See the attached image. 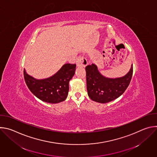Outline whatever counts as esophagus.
Here are the masks:
<instances>
[{"mask_svg":"<svg viewBox=\"0 0 157 157\" xmlns=\"http://www.w3.org/2000/svg\"><path fill=\"white\" fill-rule=\"evenodd\" d=\"M87 64V61L84 56H79L77 58V65L85 67Z\"/></svg>","mask_w":157,"mask_h":157,"instance_id":"34e87169","label":"esophagus"}]
</instances>
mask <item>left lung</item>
Returning a JSON list of instances; mask_svg holds the SVG:
<instances>
[{
    "instance_id": "left-lung-1",
    "label": "left lung",
    "mask_w": 157,
    "mask_h": 157,
    "mask_svg": "<svg viewBox=\"0 0 157 157\" xmlns=\"http://www.w3.org/2000/svg\"><path fill=\"white\" fill-rule=\"evenodd\" d=\"M87 91L89 97L99 103H107L121 96L128 86L133 74V64L124 77L110 79L102 76L94 64L86 67Z\"/></svg>"
}]
</instances>
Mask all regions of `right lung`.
Here are the masks:
<instances>
[{"instance_id": "right-lung-1", "label": "right lung", "mask_w": 157, "mask_h": 157, "mask_svg": "<svg viewBox=\"0 0 157 157\" xmlns=\"http://www.w3.org/2000/svg\"><path fill=\"white\" fill-rule=\"evenodd\" d=\"M76 64L67 63L50 78L38 80L28 75L24 70V79L30 91L40 100L48 103L64 101L69 91V81L75 75Z\"/></svg>"}]
</instances>
